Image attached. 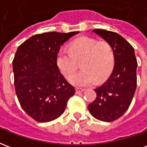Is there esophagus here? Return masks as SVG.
<instances>
[{
	"label": "esophagus",
	"mask_w": 147,
	"mask_h": 147,
	"mask_svg": "<svg viewBox=\"0 0 147 147\" xmlns=\"http://www.w3.org/2000/svg\"><path fill=\"white\" fill-rule=\"evenodd\" d=\"M84 90H85V89H83V88L77 87V88H76V94H80V93L83 92Z\"/></svg>",
	"instance_id": "obj_1"
}]
</instances>
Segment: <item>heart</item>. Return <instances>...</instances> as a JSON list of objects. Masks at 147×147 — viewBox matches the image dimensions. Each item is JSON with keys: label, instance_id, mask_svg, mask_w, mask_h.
<instances>
[{"label": "heart", "instance_id": "obj_1", "mask_svg": "<svg viewBox=\"0 0 147 147\" xmlns=\"http://www.w3.org/2000/svg\"><path fill=\"white\" fill-rule=\"evenodd\" d=\"M80 61L82 70L74 74L70 82L77 86H90L110 75L115 61L113 49L107 42L81 37L71 43L69 51L61 49L57 54L58 67L67 78L76 71Z\"/></svg>", "mask_w": 147, "mask_h": 147}]
</instances>
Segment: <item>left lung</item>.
<instances>
[{"label":"left lung","instance_id":"obj_1","mask_svg":"<svg viewBox=\"0 0 147 147\" xmlns=\"http://www.w3.org/2000/svg\"><path fill=\"white\" fill-rule=\"evenodd\" d=\"M92 31L110 44L115 61L109 78L94 89L97 97L88 109L96 119L112 122L123 116L132 101L137 84V60L131 45L121 35L102 29Z\"/></svg>","mask_w":147,"mask_h":147}]
</instances>
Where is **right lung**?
I'll use <instances>...</instances> for the list:
<instances>
[{
  "label": "right lung",
  "mask_w": 147,
  "mask_h": 147,
  "mask_svg": "<svg viewBox=\"0 0 147 147\" xmlns=\"http://www.w3.org/2000/svg\"><path fill=\"white\" fill-rule=\"evenodd\" d=\"M78 33L38 34L17 49L12 61L16 93L23 109L38 122L58 118L76 93L60 71L57 54L61 45Z\"/></svg>",
  "instance_id": "obj_1"
}]
</instances>
